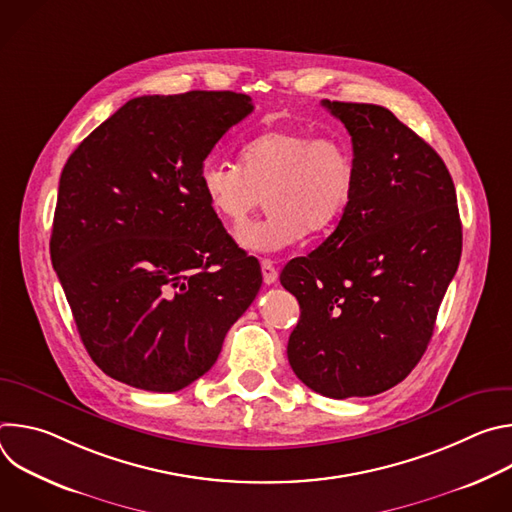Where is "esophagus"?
<instances>
[{"mask_svg":"<svg viewBox=\"0 0 512 512\" xmlns=\"http://www.w3.org/2000/svg\"><path fill=\"white\" fill-rule=\"evenodd\" d=\"M261 273H263V281H265L267 285H271V283L277 281V269L273 267V263H271L269 259H263V261H261Z\"/></svg>","mask_w":512,"mask_h":512,"instance_id":"obj_1","label":"esophagus"}]
</instances>
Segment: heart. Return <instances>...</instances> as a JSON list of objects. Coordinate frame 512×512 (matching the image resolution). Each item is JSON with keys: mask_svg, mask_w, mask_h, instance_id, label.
Returning <instances> with one entry per match:
<instances>
[{"mask_svg": "<svg viewBox=\"0 0 512 512\" xmlns=\"http://www.w3.org/2000/svg\"><path fill=\"white\" fill-rule=\"evenodd\" d=\"M354 186V162L338 137L283 127L251 137L241 168L206 162L200 188L210 210L241 225L267 196V216L237 231L243 249L273 253L298 243L306 231L328 233L342 216Z\"/></svg>", "mask_w": 512, "mask_h": 512, "instance_id": "b5f03b06", "label": "heart"}]
</instances>
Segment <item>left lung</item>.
Returning <instances> with one entry per match:
<instances>
[{
	"mask_svg": "<svg viewBox=\"0 0 512 512\" xmlns=\"http://www.w3.org/2000/svg\"><path fill=\"white\" fill-rule=\"evenodd\" d=\"M352 137L354 186L336 229L279 279L298 298L287 360L312 391L379 395L421 360L462 255L452 176L389 109L324 99Z\"/></svg>",
	"mask_w": 512,
	"mask_h": 512,
	"instance_id": "1",
	"label": "left lung"
}]
</instances>
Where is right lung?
Wrapping results in <instances>:
<instances>
[{"instance_id":"1","label":"right lung","mask_w":512,"mask_h":512,"mask_svg":"<svg viewBox=\"0 0 512 512\" xmlns=\"http://www.w3.org/2000/svg\"><path fill=\"white\" fill-rule=\"evenodd\" d=\"M253 111L249 95L190 91L127 101L70 154L50 257L97 367L174 393L210 371L261 287L210 210L204 160Z\"/></svg>"}]
</instances>
